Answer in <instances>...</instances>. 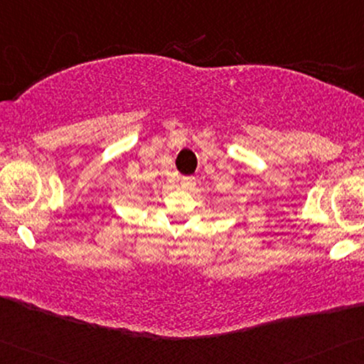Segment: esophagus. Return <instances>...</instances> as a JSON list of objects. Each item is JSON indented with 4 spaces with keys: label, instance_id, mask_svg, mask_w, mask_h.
<instances>
[{
    "label": "esophagus",
    "instance_id": "obj_1",
    "mask_svg": "<svg viewBox=\"0 0 364 364\" xmlns=\"http://www.w3.org/2000/svg\"><path fill=\"white\" fill-rule=\"evenodd\" d=\"M181 186H182L183 188H192V187H195V177H182Z\"/></svg>",
    "mask_w": 364,
    "mask_h": 364
}]
</instances>
